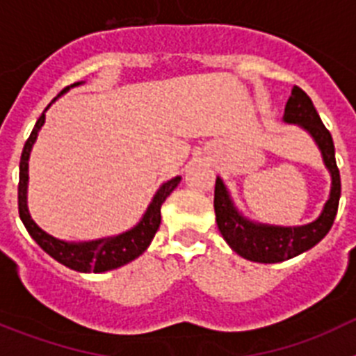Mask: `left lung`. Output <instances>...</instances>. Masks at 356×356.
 <instances>
[{
	"label": "left lung",
	"instance_id": "obj_1",
	"mask_svg": "<svg viewBox=\"0 0 356 356\" xmlns=\"http://www.w3.org/2000/svg\"><path fill=\"white\" fill-rule=\"evenodd\" d=\"M284 119L285 122L303 127L316 139L326 168L330 169V175H332V193H330V200L326 201L325 210L319 219L310 225L298 226V228L264 226L253 225L237 212L226 193L225 184L221 181V178H217L216 191H213V210H216L219 232L235 253L251 262H284V260L310 250L328 234L339 210L341 172H339L337 162H335V146H333L332 134L321 121L312 99L298 85H294L291 97L285 105Z\"/></svg>",
	"mask_w": 356,
	"mask_h": 356
}]
</instances>
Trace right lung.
<instances>
[{"label": "right lung", "mask_w": 356, "mask_h": 356, "mask_svg": "<svg viewBox=\"0 0 356 356\" xmlns=\"http://www.w3.org/2000/svg\"><path fill=\"white\" fill-rule=\"evenodd\" d=\"M74 85L72 83L71 87ZM69 87H65L62 92H65ZM60 92V94H62ZM58 94V96H60ZM44 119L46 115L40 114V118L37 119L35 127L31 130L30 137H28L26 144L23 147V153H21V162H19V185H17V207H19V217L23 221L24 228L28 229V234L31 235V238L42 248L49 257L56 260V262L64 264L69 269H74V271L80 273H103L110 271V269H118V267L124 266V264L135 260L139 254H143L146 251V248L149 246V242L155 237L156 229L160 226V207L165 201V197L172 193L176 188V185L180 184V176H176L172 180L165 181L162 187L156 191L155 197L147 207L146 213L140 219V222L135 228H131L130 232H124L121 235H115V237L108 238H99V241L92 242H80V244H74V242H64L58 241V238L51 237L46 232L39 228V226L33 222V219L28 213L26 207V187H28V159H30V151L33 143L37 139V134H39L40 127L44 124Z\"/></svg>", "instance_id": "1"}]
</instances>
